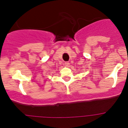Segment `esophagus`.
<instances>
[{
	"label": "esophagus",
	"mask_w": 128,
	"mask_h": 128,
	"mask_svg": "<svg viewBox=\"0 0 128 128\" xmlns=\"http://www.w3.org/2000/svg\"><path fill=\"white\" fill-rule=\"evenodd\" d=\"M69 62H65V65H66V66H68V65H69Z\"/></svg>",
	"instance_id": "esophagus-1"
}]
</instances>
